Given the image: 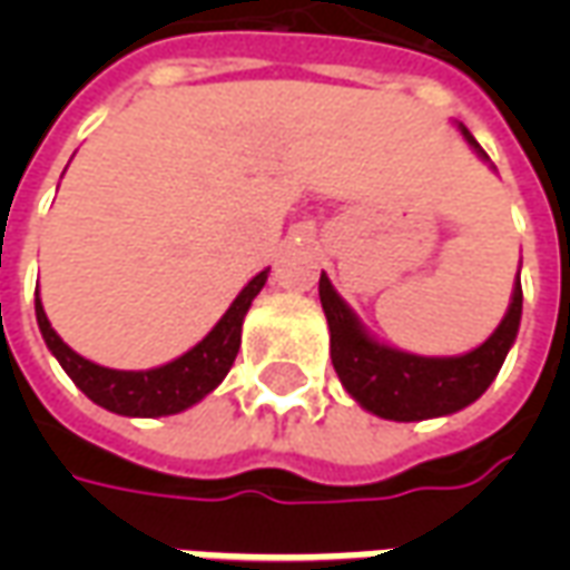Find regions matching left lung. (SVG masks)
<instances>
[{
	"mask_svg": "<svg viewBox=\"0 0 570 570\" xmlns=\"http://www.w3.org/2000/svg\"><path fill=\"white\" fill-rule=\"evenodd\" d=\"M461 134L479 158L489 161V155L464 125ZM321 305L330 323V357L347 394L379 419L424 421L452 415L489 391L519 333L522 284L515 277L513 302L503 314L501 326L476 351L461 357H419L375 342L360 326L357 314L335 293L326 274H321Z\"/></svg>",
	"mask_w": 570,
	"mask_h": 570,
	"instance_id": "8db88e82",
	"label": "left lung"
}]
</instances>
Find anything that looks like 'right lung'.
I'll return each mask as SVG.
<instances>
[{
	"label": "right lung",
	"mask_w": 570,
	"mask_h": 570,
	"mask_svg": "<svg viewBox=\"0 0 570 570\" xmlns=\"http://www.w3.org/2000/svg\"><path fill=\"white\" fill-rule=\"evenodd\" d=\"M268 281V272H259L249 281L232 308L225 311L223 321L213 326L210 333L200 338L198 345L186 351L183 357L164 363L158 370L125 372L106 370L91 360L76 354L72 347L51 330V323L45 317L39 289H36V321L42 330V338L48 351L55 354L57 363L63 366L69 379L76 382L81 394L94 400L97 406L109 409L116 415H130V419H161V415H176L183 409L195 406L198 400L210 394L213 387H219L240 347V326L247 317L253 298L259 296V289Z\"/></svg>",
	"instance_id": "1"
}]
</instances>
